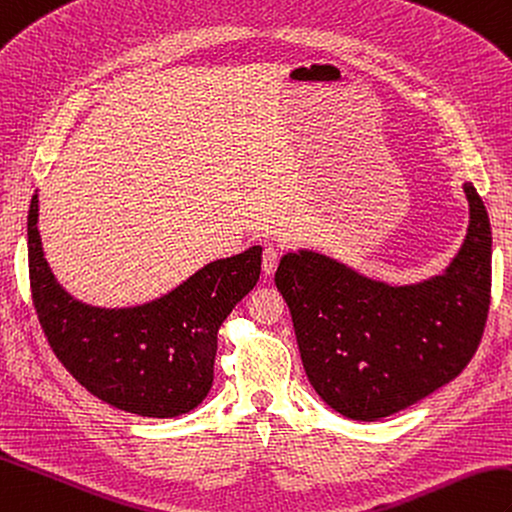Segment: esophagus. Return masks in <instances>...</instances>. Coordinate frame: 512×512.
I'll return each instance as SVG.
<instances>
[{
  "label": "esophagus",
  "instance_id": "34e87169",
  "mask_svg": "<svg viewBox=\"0 0 512 512\" xmlns=\"http://www.w3.org/2000/svg\"><path fill=\"white\" fill-rule=\"evenodd\" d=\"M279 257H281V253H279V248H275V246H268V248H264V259H261V270H264V275H272V272L277 270V266H279Z\"/></svg>",
  "mask_w": 512,
  "mask_h": 512
}]
</instances>
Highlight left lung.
<instances>
[{
    "label": "left lung",
    "mask_w": 512,
    "mask_h": 512,
    "mask_svg": "<svg viewBox=\"0 0 512 512\" xmlns=\"http://www.w3.org/2000/svg\"><path fill=\"white\" fill-rule=\"evenodd\" d=\"M465 194V242L427 281L388 285L314 251L283 255L275 283L307 379L342 417H390L458 377L478 349L491 303V222L471 183Z\"/></svg>",
    "instance_id": "8db88e82"
}]
</instances>
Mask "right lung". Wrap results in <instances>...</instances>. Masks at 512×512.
<instances>
[{
	"label": "right lung",
	"instance_id": "right-lung-1",
	"mask_svg": "<svg viewBox=\"0 0 512 512\" xmlns=\"http://www.w3.org/2000/svg\"><path fill=\"white\" fill-rule=\"evenodd\" d=\"M37 222L34 194L28 211L32 303L52 351L76 382L139 417L172 419L194 410L213 384L218 329L259 279L261 246L211 261L157 301L104 310L58 285Z\"/></svg>",
	"mask_w": 512,
	"mask_h": 512
}]
</instances>
